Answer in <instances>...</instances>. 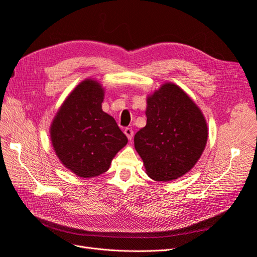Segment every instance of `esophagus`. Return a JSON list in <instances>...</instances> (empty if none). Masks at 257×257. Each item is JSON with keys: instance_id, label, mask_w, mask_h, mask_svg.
Masks as SVG:
<instances>
[{"instance_id": "1", "label": "esophagus", "mask_w": 257, "mask_h": 257, "mask_svg": "<svg viewBox=\"0 0 257 257\" xmlns=\"http://www.w3.org/2000/svg\"><path fill=\"white\" fill-rule=\"evenodd\" d=\"M124 134L126 135L128 141H132V139H133V136H134V132H133V130H132V128L126 127L125 130H124Z\"/></svg>"}]
</instances>
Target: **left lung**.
<instances>
[{
  "label": "left lung",
  "mask_w": 257,
  "mask_h": 257,
  "mask_svg": "<svg viewBox=\"0 0 257 257\" xmlns=\"http://www.w3.org/2000/svg\"><path fill=\"white\" fill-rule=\"evenodd\" d=\"M147 124L134 137L146 174L168 182L189 173L203 154L207 122L199 107L173 82L147 96Z\"/></svg>",
  "instance_id": "8db88e82"
}]
</instances>
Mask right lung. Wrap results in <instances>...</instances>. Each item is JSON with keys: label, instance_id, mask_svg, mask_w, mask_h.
<instances>
[{"label": "right lung", "instance_id": "add662e5", "mask_svg": "<svg viewBox=\"0 0 257 257\" xmlns=\"http://www.w3.org/2000/svg\"><path fill=\"white\" fill-rule=\"evenodd\" d=\"M105 89L95 79H84L69 93L50 125L57 157L80 178L107 172L114 155L127 144L111 115L104 112Z\"/></svg>", "mask_w": 257, "mask_h": 257}]
</instances>
